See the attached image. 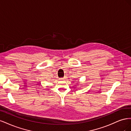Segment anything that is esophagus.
<instances>
[{"mask_svg": "<svg viewBox=\"0 0 131 131\" xmlns=\"http://www.w3.org/2000/svg\"><path fill=\"white\" fill-rule=\"evenodd\" d=\"M61 79H62V80H64V78H61Z\"/></svg>", "mask_w": 131, "mask_h": 131, "instance_id": "esophagus-1", "label": "esophagus"}]
</instances>
